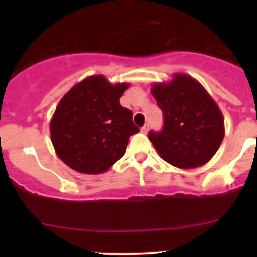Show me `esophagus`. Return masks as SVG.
I'll list each match as a JSON object with an SVG mask.
<instances>
[{
    "label": "esophagus",
    "mask_w": 257,
    "mask_h": 257,
    "mask_svg": "<svg viewBox=\"0 0 257 257\" xmlns=\"http://www.w3.org/2000/svg\"><path fill=\"white\" fill-rule=\"evenodd\" d=\"M148 129H149V126H148V125H144V126H143V128H142V129H141V131H142V133L147 134V133H148Z\"/></svg>",
    "instance_id": "34e87169"
}]
</instances>
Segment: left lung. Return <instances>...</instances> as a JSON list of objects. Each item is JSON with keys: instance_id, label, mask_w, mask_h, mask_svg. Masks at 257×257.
<instances>
[{"instance_id": "left-lung-1", "label": "left lung", "mask_w": 257, "mask_h": 257, "mask_svg": "<svg viewBox=\"0 0 257 257\" xmlns=\"http://www.w3.org/2000/svg\"><path fill=\"white\" fill-rule=\"evenodd\" d=\"M163 110L162 132H149L148 138L169 164L193 169L206 164L225 136L224 116L216 102L193 77L175 73L169 82L150 88Z\"/></svg>"}]
</instances>
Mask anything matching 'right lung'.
<instances>
[{"label": "right lung", "instance_id": "right-lung-1", "mask_svg": "<svg viewBox=\"0 0 257 257\" xmlns=\"http://www.w3.org/2000/svg\"><path fill=\"white\" fill-rule=\"evenodd\" d=\"M129 83L112 84L104 76L80 80L63 95L49 123L59 159L83 174H102L124 155L138 133L133 114L119 99Z\"/></svg>", "mask_w": 257, "mask_h": 257}]
</instances>
